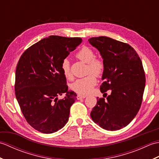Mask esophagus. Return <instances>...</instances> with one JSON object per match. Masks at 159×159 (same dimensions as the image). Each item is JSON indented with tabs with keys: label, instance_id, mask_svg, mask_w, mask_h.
I'll list each match as a JSON object with an SVG mask.
<instances>
[{
	"label": "esophagus",
	"instance_id": "obj_1",
	"mask_svg": "<svg viewBox=\"0 0 159 159\" xmlns=\"http://www.w3.org/2000/svg\"><path fill=\"white\" fill-rule=\"evenodd\" d=\"M86 98V96H83V95H78L77 96V99L78 100H80L82 98Z\"/></svg>",
	"mask_w": 159,
	"mask_h": 159
}]
</instances>
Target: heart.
<instances>
[{"label":"heart","instance_id":"heart-1","mask_svg":"<svg viewBox=\"0 0 159 159\" xmlns=\"http://www.w3.org/2000/svg\"><path fill=\"white\" fill-rule=\"evenodd\" d=\"M76 57L83 62L87 63V76L79 79L71 84V89L80 95H86L89 93L96 84V76H100L104 72V63L103 61L95 58L96 55L93 50L87 46H84L76 53ZM62 72L67 79L72 78V74L70 70V64L67 59H64L61 63Z\"/></svg>","mask_w":159,"mask_h":159}]
</instances>
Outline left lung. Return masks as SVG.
Instances as JSON below:
<instances>
[{
  "label": "left lung",
  "instance_id": "1",
  "mask_svg": "<svg viewBox=\"0 0 159 159\" xmlns=\"http://www.w3.org/2000/svg\"><path fill=\"white\" fill-rule=\"evenodd\" d=\"M88 41L98 50L104 63L100 92H111L107 100L97 98L91 117L103 129L120 130L134 119L141 107L146 85L142 62L128 43L104 36Z\"/></svg>",
  "mask_w": 159,
  "mask_h": 159
}]
</instances>
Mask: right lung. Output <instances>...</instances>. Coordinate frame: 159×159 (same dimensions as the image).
<instances>
[{
    "label": "right lung",
    "instance_id": "1",
    "mask_svg": "<svg viewBox=\"0 0 159 159\" xmlns=\"http://www.w3.org/2000/svg\"><path fill=\"white\" fill-rule=\"evenodd\" d=\"M82 42L80 38L51 35L26 49L16 70L15 94L26 121L39 132L50 134L65 126L76 94L68 90L63 61ZM66 93L58 100V95Z\"/></svg>",
    "mask_w": 159,
    "mask_h": 159
}]
</instances>
